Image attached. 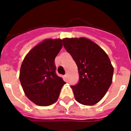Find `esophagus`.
I'll list each match as a JSON object with an SVG mask.
<instances>
[{"mask_svg": "<svg viewBox=\"0 0 131 131\" xmlns=\"http://www.w3.org/2000/svg\"><path fill=\"white\" fill-rule=\"evenodd\" d=\"M64 78H65V79H68V78H69V75H68L67 73L65 75H64Z\"/></svg>", "mask_w": 131, "mask_h": 131, "instance_id": "1", "label": "esophagus"}]
</instances>
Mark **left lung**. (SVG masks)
I'll list each match as a JSON object with an SVG mask.
<instances>
[{
    "instance_id": "left-lung-1",
    "label": "left lung",
    "mask_w": 131,
    "mask_h": 131,
    "mask_svg": "<svg viewBox=\"0 0 131 131\" xmlns=\"http://www.w3.org/2000/svg\"><path fill=\"white\" fill-rule=\"evenodd\" d=\"M63 45L78 68L80 80L71 86L75 99L84 105H95L112 83L114 67L105 51L85 37L64 38Z\"/></svg>"
}]
</instances>
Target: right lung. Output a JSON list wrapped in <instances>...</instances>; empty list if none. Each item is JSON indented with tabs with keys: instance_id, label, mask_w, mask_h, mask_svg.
I'll return each instance as SVG.
<instances>
[{
	"instance_id": "obj_1",
	"label": "right lung",
	"mask_w": 131,
	"mask_h": 131,
	"mask_svg": "<svg viewBox=\"0 0 131 131\" xmlns=\"http://www.w3.org/2000/svg\"><path fill=\"white\" fill-rule=\"evenodd\" d=\"M62 46L60 39H46L26 55L19 71V81L26 96L36 105L49 106L57 101L66 84L56 73L54 60Z\"/></svg>"
}]
</instances>
